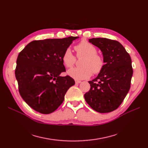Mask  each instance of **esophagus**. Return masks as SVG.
<instances>
[{"instance_id": "1", "label": "esophagus", "mask_w": 148, "mask_h": 148, "mask_svg": "<svg viewBox=\"0 0 148 148\" xmlns=\"http://www.w3.org/2000/svg\"><path fill=\"white\" fill-rule=\"evenodd\" d=\"M75 82L76 84H79V83H81V81H79V80H77V79H75Z\"/></svg>"}]
</instances>
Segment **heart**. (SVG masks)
Wrapping results in <instances>:
<instances>
[{"label":"heart","instance_id":"heart-1","mask_svg":"<svg viewBox=\"0 0 148 148\" xmlns=\"http://www.w3.org/2000/svg\"><path fill=\"white\" fill-rule=\"evenodd\" d=\"M77 57H84L81 65L68 71V75L76 79H86L92 73L97 75L101 72L104 66V60L101 55L97 53L96 47L87 41H82L74 47ZM62 62L67 68H71L75 64L76 57L71 49H66L62 55Z\"/></svg>","mask_w":148,"mask_h":148}]
</instances>
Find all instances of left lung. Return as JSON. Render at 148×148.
<instances>
[{"label": "left lung", "mask_w": 148, "mask_h": 148, "mask_svg": "<svg viewBox=\"0 0 148 148\" xmlns=\"http://www.w3.org/2000/svg\"><path fill=\"white\" fill-rule=\"evenodd\" d=\"M89 42L100 49L105 64L97 77L88 82L91 88L84 99L98 112H110L122 104L130 88L133 72L131 57L115 40L98 38Z\"/></svg>", "instance_id": "8db88e82"}]
</instances>
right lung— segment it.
Returning <instances> with one entry per match:
<instances>
[{"instance_id": "right-lung-1", "label": "right lung", "mask_w": 148, "mask_h": 148, "mask_svg": "<svg viewBox=\"0 0 148 148\" xmlns=\"http://www.w3.org/2000/svg\"><path fill=\"white\" fill-rule=\"evenodd\" d=\"M47 39L29 42L17 57L15 77L20 96L29 106L43 114L55 111L64 100L68 89L75 84L65 71L62 55L75 39Z\"/></svg>"}]
</instances>
